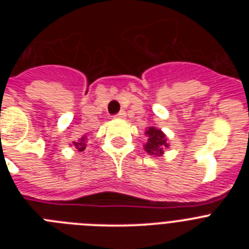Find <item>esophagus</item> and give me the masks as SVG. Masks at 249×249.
Listing matches in <instances>:
<instances>
[{
	"label": "esophagus",
	"instance_id": "obj_1",
	"mask_svg": "<svg viewBox=\"0 0 249 249\" xmlns=\"http://www.w3.org/2000/svg\"><path fill=\"white\" fill-rule=\"evenodd\" d=\"M126 116H127L126 112L121 111L120 113H118L117 116H116V118H117V120H124V118H126Z\"/></svg>",
	"mask_w": 249,
	"mask_h": 249
}]
</instances>
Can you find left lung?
Instances as JSON below:
<instances>
[{
    "label": "left lung",
    "instance_id": "8db88e82",
    "mask_svg": "<svg viewBox=\"0 0 249 249\" xmlns=\"http://www.w3.org/2000/svg\"><path fill=\"white\" fill-rule=\"evenodd\" d=\"M147 142L143 144L144 151L149 156L160 157L164 155V151L169 148V142L166 133L157 127H148L144 132Z\"/></svg>",
    "mask_w": 249,
    "mask_h": 249
}]
</instances>
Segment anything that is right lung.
I'll use <instances>...</instances> for the list:
<instances>
[{
    "label": "right lung",
    "instance_id": "1",
    "mask_svg": "<svg viewBox=\"0 0 249 249\" xmlns=\"http://www.w3.org/2000/svg\"><path fill=\"white\" fill-rule=\"evenodd\" d=\"M71 147H73L74 151L77 152H83L86 149V147H87V136H83V137H81L78 141H73L72 142V144H70Z\"/></svg>",
    "mask_w": 249,
    "mask_h": 249
}]
</instances>
